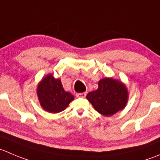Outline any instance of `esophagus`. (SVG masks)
I'll use <instances>...</instances> for the list:
<instances>
[{"label":"esophagus","instance_id":"1","mask_svg":"<svg viewBox=\"0 0 160 160\" xmlns=\"http://www.w3.org/2000/svg\"><path fill=\"white\" fill-rule=\"evenodd\" d=\"M76 95H77V97H78V98H85V97H86V95H87V92L77 93Z\"/></svg>","mask_w":160,"mask_h":160}]
</instances>
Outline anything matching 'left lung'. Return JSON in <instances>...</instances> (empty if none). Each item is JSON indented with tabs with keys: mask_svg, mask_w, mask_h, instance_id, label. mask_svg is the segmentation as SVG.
Segmentation results:
<instances>
[{
	"mask_svg": "<svg viewBox=\"0 0 160 160\" xmlns=\"http://www.w3.org/2000/svg\"><path fill=\"white\" fill-rule=\"evenodd\" d=\"M87 98L100 114L111 116L126 106L128 92L122 82L112 78L99 80L98 88L89 92Z\"/></svg>",
	"mask_w": 160,
	"mask_h": 160,
	"instance_id": "left-lung-1",
	"label": "left lung"
}]
</instances>
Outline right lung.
Returning a JSON list of instances; mask_svg holds the SVG:
<instances>
[{
  "mask_svg": "<svg viewBox=\"0 0 160 160\" xmlns=\"http://www.w3.org/2000/svg\"><path fill=\"white\" fill-rule=\"evenodd\" d=\"M37 93L42 108L52 113L65 110L74 99L72 94L65 91L61 80L55 79L52 74L46 76L39 83Z\"/></svg>",
  "mask_w": 160,
  "mask_h": 160,
  "instance_id": "1",
  "label": "right lung"
}]
</instances>
